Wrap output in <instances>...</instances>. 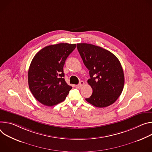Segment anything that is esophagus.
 Segmentation results:
<instances>
[{
	"mask_svg": "<svg viewBox=\"0 0 152 152\" xmlns=\"http://www.w3.org/2000/svg\"><path fill=\"white\" fill-rule=\"evenodd\" d=\"M84 84H85V83H84L83 81H80L78 85H77L76 86H77V88H81L82 86L84 85Z\"/></svg>",
	"mask_w": 152,
	"mask_h": 152,
	"instance_id": "34e87169",
	"label": "esophagus"
}]
</instances>
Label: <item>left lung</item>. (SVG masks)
Here are the masks:
<instances>
[{
	"label": "left lung",
	"mask_w": 152,
	"mask_h": 152,
	"mask_svg": "<svg viewBox=\"0 0 152 152\" xmlns=\"http://www.w3.org/2000/svg\"><path fill=\"white\" fill-rule=\"evenodd\" d=\"M77 48L84 64L89 71L88 80L93 92L86 98L97 107L114 103L122 93L124 75L118 58L109 50L88 43H78Z\"/></svg>",
	"instance_id": "obj_1"
}]
</instances>
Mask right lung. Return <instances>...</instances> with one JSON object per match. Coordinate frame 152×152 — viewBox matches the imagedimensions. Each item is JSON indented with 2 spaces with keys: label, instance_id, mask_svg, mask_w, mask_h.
I'll return each mask as SVG.
<instances>
[{
  "label": "right lung",
  "instance_id": "obj_1",
  "mask_svg": "<svg viewBox=\"0 0 152 152\" xmlns=\"http://www.w3.org/2000/svg\"><path fill=\"white\" fill-rule=\"evenodd\" d=\"M76 44L58 43L47 46L34 57L28 70L29 89L43 105L53 106L66 99L72 86L64 80L63 66Z\"/></svg>",
  "mask_w": 152,
  "mask_h": 152
}]
</instances>
